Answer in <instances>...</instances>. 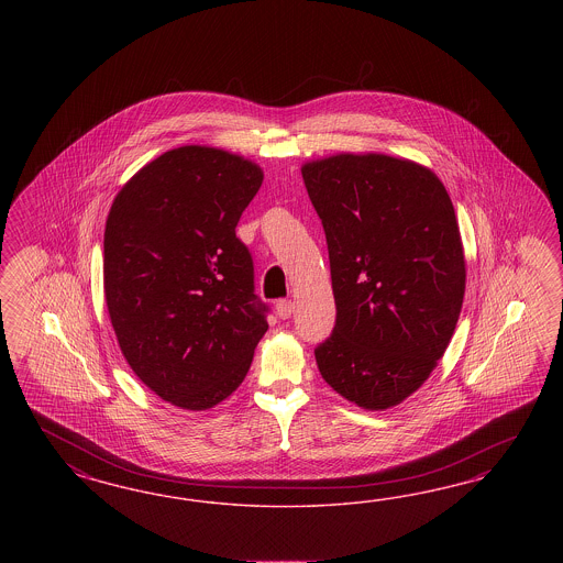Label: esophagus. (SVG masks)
<instances>
[{"label": "esophagus", "mask_w": 563, "mask_h": 563, "mask_svg": "<svg viewBox=\"0 0 563 563\" xmlns=\"http://www.w3.org/2000/svg\"><path fill=\"white\" fill-rule=\"evenodd\" d=\"M290 313H292V301H290V299H280V301L276 303V316H278L280 320H289Z\"/></svg>", "instance_id": "1"}]
</instances>
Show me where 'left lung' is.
Segmentation results:
<instances>
[{
    "label": "left lung",
    "mask_w": 563,
    "mask_h": 563,
    "mask_svg": "<svg viewBox=\"0 0 563 563\" xmlns=\"http://www.w3.org/2000/svg\"><path fill=\"white\" fill-rule=\"evenodd\" d=\"M301 175L324 224L336 301L318 369L361 409H393L438 367L461 316L454 206L433 170L388 154H332Z\"/></svg>",
    "instance_id": "left-lung-1"
}]
</instances>
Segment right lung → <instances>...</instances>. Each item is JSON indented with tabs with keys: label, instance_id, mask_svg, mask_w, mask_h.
Segmentation results:
<instances>
[{
	"label": "right lung",
	"instance_id": "1",
	"mask_svg": "<svg viewBox=\"0 0 563 563\" xmlns=\"http://www.w3.org/2000/svg\"><path fill=\"white\" fill-rule=\"evenodd\" d=\"M262 181L254 161L189 144L146 163L109 210V320L137 379L179 409H212L235 393L268 330L235 235Z\"/></svg>",
	"mask_w": 563,
	"mask_h": 563
}]
</instances>
